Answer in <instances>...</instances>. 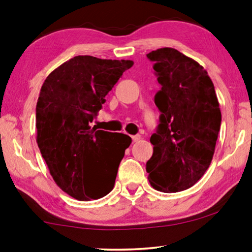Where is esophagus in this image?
Here are the masks:
<instances>
[{
    "label": "esophagus",
    "mask_w": 252,
    "mask_h": 252,
    "mask_svg": "<svg viewBox=\"0 0 252 252\" xmlns=\"http://www.w3.org/2000/svg\"><path fill=\"white\" fill-rule=\"evenodd\" d=\"M140 139H141V135H139V134H136V135H133L132 136L133 142H136V141H139Z\"/></svg>",
    "instance_id": "1"
}]
</instances>
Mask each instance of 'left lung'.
Instances as JSON below:
<instances>
[{
    "label": "left lung",
    "mask_w": 252,
    "mask_h": 252,
    "mask_svg": "<svg viewBox=\"0 0 252 252\" xmlns=\"http://www.w3.org/2000/svg\"><path fill=\"white\" fill-rule=\"evenodd\" d=\"M147 57L160 85L155 95L159 124L146 165L149 181L159 191H182L211 164L221 125L218 98L208 72L180 51L160 48Z\"/></svg>",
    "instance_id": "left-lung-1"
}]
</instances>
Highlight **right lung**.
Masks as SVG:
<instances>
[{
    "mask_svg": "<svg viewBox=\"0 0 252 252\" xmlns=\"http://www.w3.org/2000/svg\"><path fill=\"white\" fill-rule=\"evenodd\" d=\"M132 61L75 56L44 80L36 103L37 146L63 191L79 201L98 199L115 186L117 172L132 139L97 130L105 96Z\"/></svg>",
    "mask_w": 252,
    "mask_h": 252,
    "instance_id": "add662e5",
    "label": "right lung"
}]
</instances>
